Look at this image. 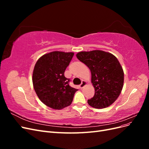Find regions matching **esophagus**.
Returning <instances> with one entry per match:
<instances>
[{"label": "esophagus", "instance_id": "34e87169", "mask_svg": "<svg viewBox=\"0 0 149 149\" xmlns=\"http://www.w3.org/2000/svg\"><path fill=\"white\" fill-rule=\"evenodd\" d=\"M87 84V82L86 81H84V80H83V81H82V82H81V84L80 85H79V87H80V88L81 89H82L83 87H84Z\"/></svg>", "mask_w": 149, "mask_h": 149}]
</instances>
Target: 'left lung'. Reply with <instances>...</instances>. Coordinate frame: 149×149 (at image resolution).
<instances>
[{"mask_svg":"<svg viewBox=\"0 0 149 149\" xmlns=\"http://www.w3.org/2000/svg\"><path fill=\"white\" fill-rule=\"evenodd\" d=\"M78 59L86 65L91 73V83L95 89L89 106L103 109L118 99L124 84V71L119 61L112 54L102 50L81 52Z\"/></svg>","mask_w":149,"mask_h":149,"instance_id":"1","label":"left lung"}]
</instances>
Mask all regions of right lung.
I'll use <instances>...</instances> for the list:
<instances>
[{"mask_svg": "<svg viewBox=\"0 0 149 149\" xmlns=\"http://www.w3.org/2000/svg\"><path fill=\"white\" fill-rule=\"evenodd\" d=\"M74 53L52 52L40 57L33 71L32 81L36 94L44 104L54 109L70 106L77 89L69 85L65 70Z\"/></svg>", "mask_w": 149, "mask_h": 149, "instance_id": "obj_1", "label": "right lung"}]
</instances>
